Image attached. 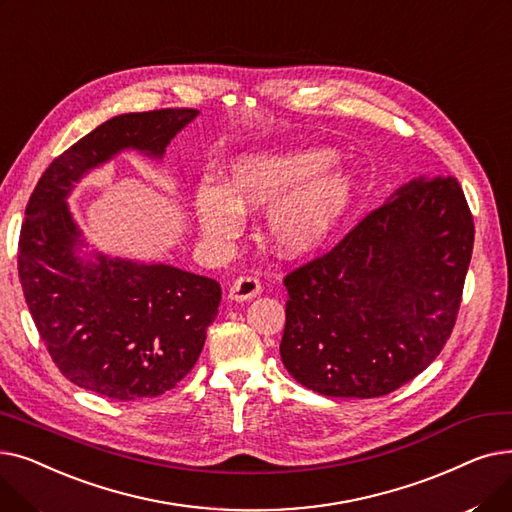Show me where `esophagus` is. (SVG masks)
Instances as JSON below:
<instances>
[{"instance_id":"34e87169","label":"esophagus","mask_w":512,"mask_h":512,"mask_svg":"<svg viewBox=\"0 0 512 512\" xmlns=\"http://www.w3.org/2000/svg\"><path fill=\"white\" fill-rule=\"evenodd\" d=\"M262 291V285L256 277L246 275V277H239L233 281L231 289H229V298L235 302H246V300H254Z\"/></svg>"}]
</instances>
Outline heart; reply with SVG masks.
Listing matches in <instances>:
<instances>
[{"label": "heart", "instance_id": "b5f03b06", "mask_svg": "<svg viewBox=\"0 0 512 512\" xmlns=\"http://www.w3.org/2000/svg\"><path fill=\"white\" fill-rule=\"evenodd\" d=\"M329 148H294L237 158L223 185L200 183L193 208L202 233L212 241L237 235L243 210L269 208L266 233L285 254L314 250L335 231L354 193L352 179L331 168Z\"/></svg>", "mask_w": 512, "mask_h": 512}]
</instances>
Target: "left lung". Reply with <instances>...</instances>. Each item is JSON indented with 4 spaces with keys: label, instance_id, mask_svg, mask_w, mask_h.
Wrapping results in <instances>:
<instances>
[{
    "label": "left lung",
    "instance_id": "obj_1",
    "mask_svg": "<svg viewBox=\"0 0 512 512\" xmlns=\"http://www.w3.org/2000/svg\"><path fill=\"white\" fill-rule=\"evenodd\" d=\"M475 225L454 177L415 179L283 283L281 360L329 398L387 396L452 335Z\"/></svg>",
    "mask_w": 512,
    "mask_h": 512
}]
</instances>
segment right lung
Listing matches in <instances>:
<instances>
[{
	"label": "right lung",
	"instance_id": "add662e5",
	"mask_svg": "<svg viewBox=\"0 0 512 512\" xmlns=\"http://www.w3.org/2000/svg\"><path fill=\"white\" fill-rule=\"evenodd\" d=\"M200 112L164 108L120 114L93 129L45 168L31 193L18 239V277L39 337L60 373L112 400L154 398L191 369L216 319L221 285L168 264L97 252L72 221L68 193L120 150L162 158Z\"/></svg>",
	"mask_w": 512,
	"mask_h": 512
}]
</instances>
